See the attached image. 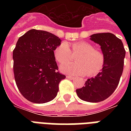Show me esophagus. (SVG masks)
Here are the masks:
<instances>
[{
	"instance_id": "1",
	"label": "esophagus",
	"mask_w": 131,
	"mask_h": 131,
	"mask_svg": "<svg viewBox=\"0 0 131 131\" xmlns=\"http://www.w3.org/2000/svg\"><path fill=\"white\" fill-rule=\"evenodd\" d=\"M67 79H70V80H74V79H75V77H73V76L71 75H67Z\"/></svg>"
}]
</instances>
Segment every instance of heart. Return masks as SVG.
<instances>
[{
    "label": "heart",
    "instance_id": "heart-1",
    "mask_svg": "<svg viewBox=\"0 0 131 131\" xmlns=\"http://www.w3.org/2000/svg\"><path fill=\"white\" fill-rule=\"evenodd\" d=\"M54 56L60 64H64L60 70L69 75H80L92 77L99 73L105 64L103 52L94 49L92 44L86 41L72 43L70 47L67 43L62 42L54 49ZM77 57V63L64 64Z\"/></svg>",
    "mask_w": 131,
    "mask_h": 131
}]
</instances>
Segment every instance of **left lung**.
<instances>
[{"instance_id":"left-lung-1","label":"left lung","mask_w":131,"mask_h":131,"mask_svg":"<svg viewBox=\"0 0 131 131\" xmlns=\"http://www.w3.org/2000/svg\"><path fill=\"white\" fill-rule=\"evenodd\" d=\"M90 39L101 45L105 62L101 71L95 78L88 79L85 86L76 90V92L83 101L98 103L110 97L118 86L126 51L121 39L110 32L94 34Z\"/></svg>"}]
</instances>
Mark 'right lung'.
<instances>
[{
	"mask_svg": "<svg viewBox=\"0 0 131 131\" xmlns=\"http://www.w3.org/2000/svg\"><path fill=\"white\" fill-rule=\"evenodd\" d=\"M61 40L44 30L32 29L19 38L13 51V73L24 97L35 103L51 101L66 76L58 71L54 49Z\"/></svg>",
	"mask_w": 131,
	"mask_h": 131,
	"instance_id": "obj_1",
	"label": "right lung"
}]
</instances>
